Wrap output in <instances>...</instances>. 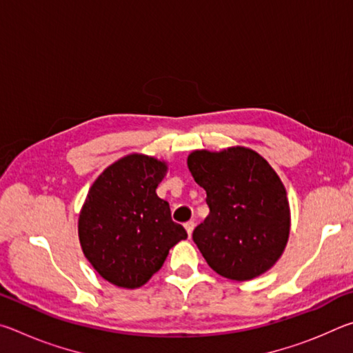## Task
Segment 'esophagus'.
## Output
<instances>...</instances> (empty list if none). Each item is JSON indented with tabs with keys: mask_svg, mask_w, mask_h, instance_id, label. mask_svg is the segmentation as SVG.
Masks as SVG:
<instances>
[{
	"mask_svg": "<svg viewBox=\"0 0 353 353\" xmlns=\"http://www.w3.org/2000/svg\"><path fill=\"white\" fill-rule=\"evenodd\" d=\"M185 230H187V234H188V236H191V234H193V230H194V223L193 221H188V223H185Z\"/></svg>",
	"mask_w": 353,
	"mask_h": 353,
	"instance_id": "34e87169",
	"label": "esophagus"
}]
</instances>
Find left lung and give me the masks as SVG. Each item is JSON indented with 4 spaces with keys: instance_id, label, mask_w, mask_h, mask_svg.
Segmentation results:
<instances>
[{
    "instance_id": "obj_1",
    "label": "left lung",
    "mask_w": 353,
    "mask_h": 353,
    "mask_svg": "<svg viewBox=\"0 0 353 353\" xmlns=\"http://www.w3.org/2000/svg\"><path fill=\"white\" fill-rule=\"evenodd\" d=\"M187 163L210 208L193 232L208 266L236 282L271 270L283 254L291 227L286 190L272 166L244 146L196 149Z\"/></svg>"
}]
</instances>
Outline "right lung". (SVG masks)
I'll return each mask as SVG.
<instances>
[{"label":"right lung","instance_id":"add662e5","mask_svg":"<svg viewBox=\"0 0 353 353\" xmlns=\"http://www.w3.org/2000/svg\"><path fill=\"white\" fill-rule=\"evenodd\" d=\"M168 163L146 154H129L101 172L88 190L77 219L85 259L101 277L135 290L157 272L170 249L187 238L171 219L170 204L155 188Z\"/></svg>","mask_w":353,"mask_h":353}]
</instances>
